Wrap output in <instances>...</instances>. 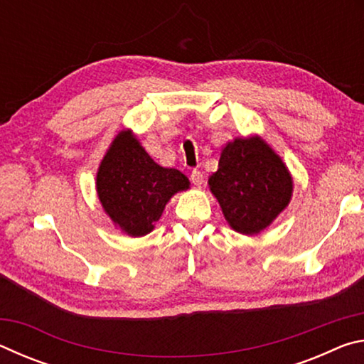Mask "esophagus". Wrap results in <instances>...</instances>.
<instances>
[{
	"instance_id": "1",
	"label": "esophagus",
	"mask_w": 364,
	"mask_h": 364,
	"mask_svg": "<svg viewBox=\"0 0 364 364\" xmlns=\"http://www.w3.org/2000/svg\"><path fill=\"white\" fill-rule=\"evenodd\" d=\"M191 181H193L196 186H202V183H204V173H202L200 170H193V173H191Z\"/></svg>"
}]
</instances>
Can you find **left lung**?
Instances as JSON below:
<instances>
[{"instance_id":"1","label":"left lung","mask_w":364,"mask_h":364,"mask_svg":"<svg viewBox=\"0 0 364 364\" xmlns=\"http://www.w3.org/2000/svg\"><path fill=\"white\" fill-rule=\"evenodd\" d=\"M208 188L228 225L254 236L267 230L291 204L294 180L279 154L262 136L252 134L223 146Z\"/></svg>"}]
</instances>
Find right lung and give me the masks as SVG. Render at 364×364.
Segmentation results:
<instances>
[{
  "label": "right lung",
  "instance_id": "right-lung-1",
  "mask_svg": "<svg viewBox=\"0 0 364 364\" xmlns=\"http://www.w3.org/2000/svg\"><path fill=\"white\" fill-rule=\"evenodd\" d=\"M189 186L180 170L154 162L132 128L115 134L96 173L102 210L117 230L132 237L149 234L171 197Z\"/></svg>",
  "mask_w": 364,
  "mask_h": 364
}]
</instances>
